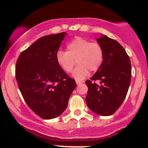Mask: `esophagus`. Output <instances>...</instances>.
<instances>
[{"mask_svg":"<svg viewBox=\"0 0 148 148\" xmlns=\"http://www.w3.org/2000/svg\"><path fill=\"white\" fill-rule=\"evenodd\" d=\"M76 84H80L83 83V82H82V81H78V80H76Z\"/></svg>","mask_w":148,"mask_h":148,"instance_id":"1","label":"esophagus"}]
</instances>
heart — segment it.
<instances>
[{
	"instance_id": "1",
	"label": "heart",
	"mask_w": 148,
	"mask_h": 148,
	"mask_svg": "<svg viewBox=\"0 0 148 148\" xmlns=\"http://www.w3.org/2000/svg\"><path fill=\"white\" fill-rule=\"evenodd\" d=\"M104 52L102 46L96 42H92L82 37H76L66 46V51L58 50L56 60L59 66L66 73L72 72L76 63L73 76L76 80H83L88 76L89 70L96 72L103 62Z\"/></svg>"
}]
</instances>
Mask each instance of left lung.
Segmentation results:
<instances>
[{"label": "left lung", "instance_id": "obj_1", "mask_svg": "<svg viewBox=\"0 0 148 148\" xmlns=\"http://www.w3.org/2000/svg\"><path fill=\"white\" fill-rule=\"evenodd\" d=\"M104 52L103 62L95 74L86 81L88 107L101 116L115 113L127 95L132 76L130 57L123 46L106 36L97 39ZM99 80L100 85L95 82Z\"/></svg>", "mask_w": 148, "mask_h": 148}]
</instances>
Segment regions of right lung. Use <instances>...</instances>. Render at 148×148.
<instances>
[{
  "label": "right lung",
  "instance_id": "obj_1",
  "mask_svg": "<svg viewBox=\"0 0 148 148\" xmlns=\"http://www.w3.org/2000/svg\"><path fill=\"white\" fill-rule=\"evenodd\" d=\"M65 32L38 38L21 53L15 76L24 100L36 115L46 120L60 116L76 86L62 69L56 54Z\"/></svg>",
  "mask_w": 148,
  "mask_h": 148
}]
</instances>
